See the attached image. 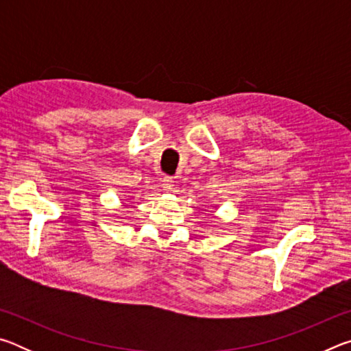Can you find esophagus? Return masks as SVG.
<instances>
[{
    "instance_id": "obj_1",
    "label": "esophagus",
    "mask_w": 351,
    "mask_h": 351,
    "mask_svg": "<svg viewBox=\"0 0 351 351\" xmlns=\"http://www.w3.org/2000/svg\"><path fill=\"white\" fill-rule=\"evenodd\" d=\"M162 189L165 190V192H170V190L173 189V178H171V176H164Z\"/></svg>"
}]
</instances>
